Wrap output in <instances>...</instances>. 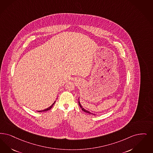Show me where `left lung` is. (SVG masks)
<instances>
[{
  "mask_svg": "<svg viewBox=\"0 0 153 153\" xmlns=\"http://www.w3.org/2000/svg\"><path fill=\"white\" fill-rule=\"evenodd\" d=\"M78 100H79V107L81 108V109H82V111H84V112H85V113H89V114H93V115H95V114H93V113H91L89 111H88V110H85L82 106V105H81V104L80 103V101H79V97L78 98Z\"/></svg>",
  "mask_w": 153,
  "mask_h": 153,
  "instance_id": "8db88e82",
  "label": "left lung"
}]
</instances>
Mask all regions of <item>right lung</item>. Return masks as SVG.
Instances as JSON below:
<instances>
[{
	"label": "right lung",
	"instance_id": "obj_1",
	"mask_svg": "<svg viewBox=\"0 0 153 153\" xmlns=\"http://www.w3.org/2000/svg\"><path fill=\"white\" fill-rule=\"evenodd\" d=\"M57 98H58V97H57L56 100L57 99ZM56 100H55V101H54V102H53V104H52V105H51L49 107H48V108H47V109H44V110H37V111H38V112H42V111H48V110H50V109L53 107V105L55 104V102H56Z\"/></svg>",
	"mask_w": 153,
	"mask_h": 153
}]
</instances>
